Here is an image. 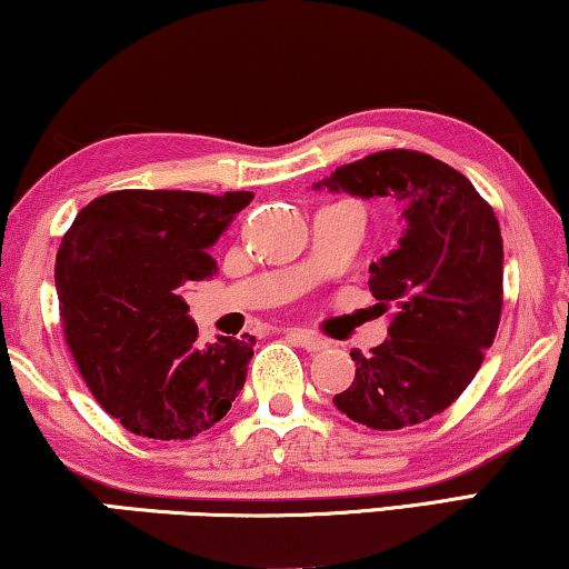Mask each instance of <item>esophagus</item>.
I'll return each mask as SVG.
<instances>
[{
	"mask_svg": "<svg viewBox=\"0 0 569 569\" xmlns=\"http://www.w3.org/2000/svg\"><path fill=\"white\" fill-rule=\"evenodd\" d=\"M288 340H293L296 346L307 348L309 353H317V350H327V348H330V340L319 338V335L309 332V330H291V332H288Z\"/></svg>",
	"mask_w": 569,
	"mask_h": 569,
	"instance_id": "esophagus-1",
	"label": "esophagus"
}]
</instances>
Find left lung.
Here are the masks:
<instances>
[{
  "mask_svg": "<svg viewBox=\"0 0 569 569\" xmlns=\"http://www.w3.org/2000/svg\"><path fill=\"white\" fill-rule=\"evenodd\" d=\"M402 203L397 250L371 262L373 299L395 309L371 356L353 350L356 379L335 395L373 430L418 426L469 387L502 315V237L492 206L459 170L415 149L342 164L317 188Z\"/></svg>",
  "mask_w": 569,
  "mask_h": 569,
  "instance_id": "obj_1",
  "label": "left lung"
}]
</instances>
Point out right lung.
Segmentation results:
<instances>
[{
	"instance_id": "obj_1",
	"label": "right lung",
	"mask_w": 569,
	"mask_h": 569,
	"mask_svg": "<svg viewBox=\"0 0 569 569\" xmlns=\"http://www.w3.org/2000/svg\"><path fill=\"white\" fill-rule=\"evenodd\" d=\"M250 190H113L87 203L56 252L67 346L102 410L154 441L216 426L244 387L254 338L201 348L182 288L216 273L208 254Z\"/></svg>"
}]
</instances>
